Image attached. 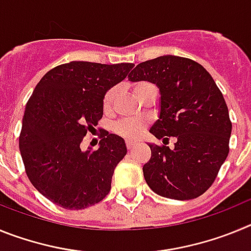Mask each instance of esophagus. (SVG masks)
Returning a JSON list of instances; mask_svg holds the SVG:
<instances>
[{"label":"esophagus","mask_w":251,"mask_h":251,"mask_svg":"<svg viewBox=\"0 0 251 251\" xmlns=\"http://www.w3.org/2000/svg\"><path fill=\"white\" fill-rule=\"evenodd\" d=\"M126 145H127V148L128 150H132V148H134L137 146V142H134V141H130V139H128L127 142H126Z\"/></svg>","instance_id":"34e87169"}]
</instances>
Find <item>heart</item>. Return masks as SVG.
I'll list each match as a JSON object with an SVG mask.
<instances>
[{"instance_id": "1", "label": "heart", "mask_w": 251, "mask_h": 251, "mask_svg": "<svg viewBox=\"0 0 251 251\" xmlns=\"http://www.w3.org/2000/svg\"><path fill=\"white\" fill-rule=\"evenodd\" d=\"M153 86L152 84L147 83V81H138V83L134 84L133 86V92L136 94V97H138L143 90H146L147 88ZM115 95H117V89L112 88L108 92L105 93L103 98V108L105 112H109L112 109L113 104L115 100ZM146 128V122L141 121V119H123V121L118 122V123L114 126V130L118 133L119 136L124 137V138H138L143 134Z\"/></svg>"}]
</instances>
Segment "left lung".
Listing matches in <instances>:
<instances>
[{"mask_svg": "<svg viewBox=\"0 0 251 251\" xmlns=\"http://www.w3.org/2000/svg\"><path fill=\"white\" fill-rule=\"evenodd\" d=\"M128 79L156 84L161 94L159 117L150 132L163 146L148 143L147 185L174 200L201 196L229 154L231 136L227 105L212 76L194 60L165 55L138 64ZM170 136L175 138L174 149L165 146Z\"/></svg>", "mask_w": 251, "mask_h": 251, "instance_id": "left-lung-1", "label": "left lung"}]
</instances>
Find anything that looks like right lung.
I'll return each instance as SVG.
<instances>
[{
  "mask_svg": "<svg viewBox=\"0 0 251 251\" xmlns=\"http://www.w3.org/2000/svg\"><path fill=\"white\" fill-rule=\"evenodd\" d=\"M130 63L70 61L46 73L26 104L20 152L30 182L60 207L83 210L110 191L127 154L122 137L101 132L98 150L80 143L103 117L105 93L127 77Z\"/></svg>",
  "mask_w": 251,
  "mask_h": 251,
  "instance_id": "1",
  "label": "right lung"
}]
</instances>
